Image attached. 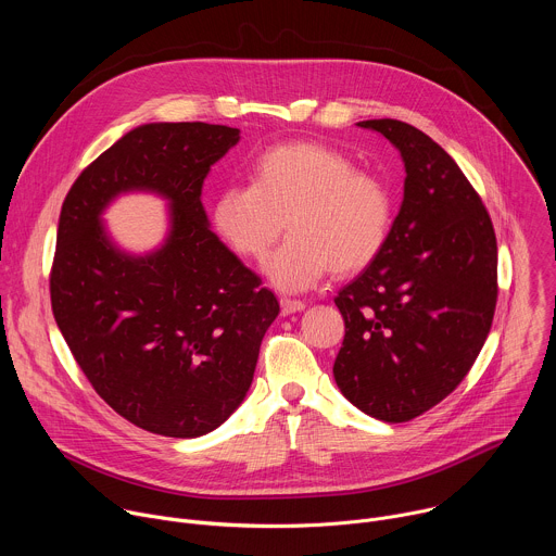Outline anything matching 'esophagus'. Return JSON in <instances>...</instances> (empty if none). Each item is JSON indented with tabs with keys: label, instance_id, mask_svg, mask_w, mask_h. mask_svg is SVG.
Wrapping results in <instances>:
<instances>
[{
	"label": "esophagus",
	"instance_id": "esophagus-1",
	"mask_svg": "<svg viewBox=\"0 0 556 556\" xmlns=\"http://www.w3.org/2000/svg\"><path fill=\"white\" fill-rule=\"evenodd\" d=\"M279 305H281V314H283V316H288V314H292V312H301V309L305 307L303 301H299V299H288V296H283V299L279 301Z\"/></svg>",
	"mask_w": 556,
	"mask_h": 556
}]
</instances>
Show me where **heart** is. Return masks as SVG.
Segmentation results:
<instances>
[{
	"label": "heart",
	"mask_w": 556,
	"mask_h": 556,
	"mask_svg": "<svg viewBox=\"0 0 556 556\" xmlns=\"http://www.w3.org/2000/svg\"><path fill=\"white\" fill-rule=\"evenodd\" d=\"M288 228L286 244L264 270L273 286L299 292L330 270L356 275L378 260L393 224L387 185L358 172L352 157L324 142H286L262 151L251 185L222 189L211 219L222 240L247 260H264Z\"/></svg>",
	"instance_id": "b5f03b06"
}]
</instances>
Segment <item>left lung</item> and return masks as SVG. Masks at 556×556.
<instances>
[{"label":"left lung","instance_id":"1","mask_svg":"<svg viewBox=\"0 0 556 556\" xmlns=\"http://www.w3.org/2000/svg\"><path fill=\"white\" fill-rule=\"evenodd\" d=\"M401 151L405 195L387 247L334 299L345 339L334 380L382 422L429 412L464 380L493 324L497 240L453 157L393 118L361 121Z\"/></svg>","mask_w":556,"mask_h":556}]
</instances>
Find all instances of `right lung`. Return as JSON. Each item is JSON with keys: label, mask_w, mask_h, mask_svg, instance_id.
Segmentation results:
<instances>
[{"label": "right lung", "mask_w": 556, "mask_h": 556, "mask_svg": "<svg viewBox=\"0 0 556 556\" xmlns=\"http://www.w3.org/2000/svg\"><path fill=\"white\" fill-rule=\"evenodd\" d=\"M237 142L240 129L226 125H140L84 169L61 206L54 321L101 399L157 435H204L240 407L279 314L202 206L204 178ZM131 190L170 202V232L147 256L118 250L100 217Z\"/></svg>", "instance_id": "1"}]
</instances>
